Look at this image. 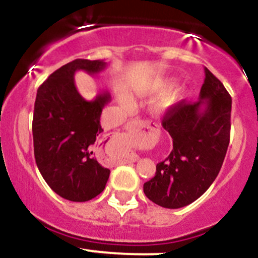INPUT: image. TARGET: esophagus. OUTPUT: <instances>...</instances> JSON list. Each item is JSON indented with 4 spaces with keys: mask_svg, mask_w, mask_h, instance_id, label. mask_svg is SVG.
<instances>
[{
    "mask_svg": "<svg viewBox=\"0 0 258 258\" xmlns=\"http://www.w3.org/2000/svg\"><path fill=\"white\" fill-rule=\"evenodd\" d=\"M144 125L143 122H141V121L138 120H131L128 121V122L125 125V130H126V137H125V141L127 143H132L135 139L139 138L142 136L141 133V130L143 128ZM138 160V155H136V154H132V155H130L128 158H127V161H131V162H136Z\"/></svg>",
    "mask_w": 258,
    "mask_h": 258,
    "instance_id": "34e87169",
    "label": "esophagus"
}]
</instances>
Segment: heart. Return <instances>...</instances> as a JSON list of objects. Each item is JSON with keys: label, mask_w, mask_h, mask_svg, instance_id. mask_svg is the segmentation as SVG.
<instances>
[{"label": "heart", "mask_w": 258, "mask_h": 258, "mask_svg": "<svg viewBox=\"0 0 258 258\" xmlns=\"http://www.w3.org/2000/svg\"><path fill=\"white\" fill-rule=\"evenodd\" d=\"M120 102L122 103L123 105H127V104H128V103H130V100H128V98H127L126 96H121V97H120ZM155 108L158 109V110H161V109L164 108V103H162V102H159L158 104L155 105Z\"/></svg>", "instance_id": "obj_1"}]
</instances>
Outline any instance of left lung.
I'll use <instances>...</instances> for the list:
<instances>
[{"label": "left lung", "mask_w": 258, "mask_h": 258, "mask_svg": "<svg viewBox=\"0 0 258 258\" xmlns=\"http://www.w3.org/2000/svg\"><path fill=\"white\" fill-rule=\"evenodd\" d=\"M232 97L205 68L199 100L171 106L162 127L173 149L156 165L155 176L144 183V194L156 205L179 209L200 198L220 172L230 139Z\"/></svg>", "instance_id": "left-lung-1"}]
</instances>
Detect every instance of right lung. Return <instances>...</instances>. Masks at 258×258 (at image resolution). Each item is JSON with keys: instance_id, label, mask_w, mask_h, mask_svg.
I'll return each instance as SVG.
<instances>
[{"instance_id": "obj_1", "label": "right lung", "mask_w": 258, "mask_h": 258, "mask_svg": "<svg viewBox=\"0 0 258 258\" xmlns=\"http://www.w3.org/2000/svg\"><path fill=\"white\" fill-rule=\"evenodd\" d=\"M105 65L103 60L75 59L48 76L35 100L32 136L38 170L53 191L76 203L102 193L110 174L93 155L103 132L100 115L110 94L104 92L88 102L78 92L74 75L78 70L98 74Z\"/></svg>"}]
</instances>
